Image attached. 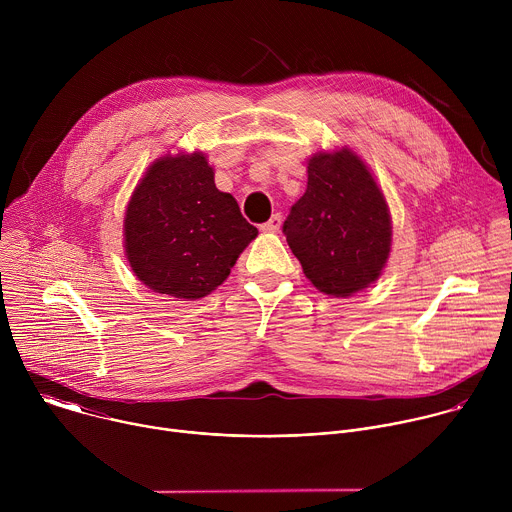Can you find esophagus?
I'll list each match as a JSON object with an SVG mask.
<instances>
[{
  "label": "esophagus",
  "instance_id": "1",
  "mask_svg": "<svg viewBox=\"0 0 512 512\" xmlns=\"http://www.w3.org/2000/svg\"><path fill=\"white\" fill-rule=\"evenodd\" d=\"M279 227H281V216H279V214H273L265 225H261V231H263V233H277Z\"/></svg>",
  "mask_w": 512,
  "mask_h": 512
}]
</instances>
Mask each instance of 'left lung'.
I'll use <instances>...</instances> for the list:
<instances>
[{"instance_id": "1", "label": "left lung", "mask_w": 512, "mask_h": 512, "mask_svg": "<svg viewBox=\"0 0 512 512\" xmlns=\"http://www.w3.org/2000/svg\"><path fill=\"white\" fill-rule=\"evenodd\" d=\"M312 285L350 298L375 283L393 243L391 210L375 174L346 145L308 160V186L283 223Z\"/></svg>"}]
</instances>
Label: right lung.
Returning <instances> with one entry per match:
<instances>
[{"label":"right lung","instance_id":"obj_1","mask_svg":"<svg viewBox=\"0 0 512 512\" xmlns=\"http://www.w3.org/2000/svg\"><path fill=\"white\" fill-rule=\"evenodd\" d=\"M255 237L237 200L216 188L202 152L154 160L123 218L125 257L135 277L156 294L186 302L221 285Z\"/></svg>","mask_w":512,"mask_h":512}]
</instances>
